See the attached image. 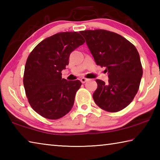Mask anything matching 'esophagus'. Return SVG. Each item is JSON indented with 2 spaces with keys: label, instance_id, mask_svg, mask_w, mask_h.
I'll return each instance as SVG.
<instances>
[{
  "label": "esophagus",
  "instance_id": "1",
  "mask_svg": "<svg viewBox=\"0 0 160 160\" xmlns=\"http://www.w3.org/2000/svg\"><path fill=\"white\" fill-rule=\"evenodd\" d=\"M88 80H89V79H88V78H82L80 79V81L82 83H85L87 81H88Z\"/></svg>",
  "mask_w": 160,
  "mask_h": 160
}]
</instances>
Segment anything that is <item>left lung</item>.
I'll return each instance as SVG.
<instances>
[{
    "label": "left lung",
    "mask_w": 160,
    "mask_h": 160,
    "mask_svg": "<svg viewBox=\"0 0 160 160\" xmlns=\"http://www.w3.org/2000/svg\"><path fill=\"white\" fill-rule=\"evenodd\" d=\"M97 65L106 67L109 82L96 80L93 99L108 112L123 109L134 99L142 76L139 53L135 46L115 32L95 29L81 31Z\"/></svg>",
    "instance_id": "1"
}]
</instances>
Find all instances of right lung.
Here are the masks:
<instances>
[{
    "label": "right lung",
    "mask_w": 160,
    "mask_h": 160,
    "mask_svg": "<svg viewBox=\"0 0 160 160\" xmlns=\"http://www.w3.org/2000/svg\"><path fill=\"white\" fill-rule=\"evenodd\" d=\"M85 43L76 32H59L38 44L27 59L23 84L31 107L40 116L56 120L67 114L82 83L62 78L70 53Z\"/></svg>",
    "instance_id": "1"
}]
</instances>
